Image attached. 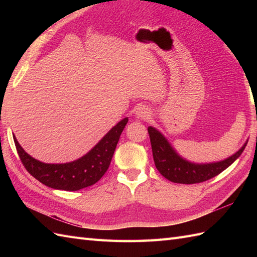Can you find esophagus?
Masks as SVG:
<instances>
[{"instance_id":"obj_1","label":"esophagus","mask_w":257,"mask_h":257,"mask_svg":"<svg viewBox=\"0 0 257 257\" xmlns=\"http://www.w3.org/2000/svg\"><path fill=\"white\" fill-rule=\"evenodd\" d=\"M136 113H137V116H138L139 118H148V117H149L148 109L145 108V107L138 108L137 111H136Z\"/></svg>"}]
</instances>
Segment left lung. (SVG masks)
Masks as SVG:
<instances>
[{
	"mask_svg": "<svg viewBox=\"0 0 257 257\" xmlns=\"http://www.w3.org/2000/svg\"><path fill=\"white\" fill-rule=\"evenodd\" d=\"M148 133L156 168L163 177L174 183H201L216 177L242 155L247 145L245 144L235 155L223 161L207 165H195L182 159L158 130L149 127Z\"/></svg>",
	"mask_w": 257,
	"mask_h": 257,
	"instance_id": "8db88e82",
	"label": "left lung"
}]
</instances>
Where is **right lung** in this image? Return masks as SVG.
Listing matches in <instances>:
<instances>
[{
	"label": "right lung",
	"mask_w": 257,
	"mask_h": 257,
	"mask_svg": "<svg viewBox=\"0 0 257 257\" xmlns=\"http://www.w3.org/2000/svg\"><path fill=\"white\" fill-rule=\"evenodd\" d=\"M127 122L128 118H124L114 125L88 154L78 160L64 165H51L34 159L26 154L16 138H13L20 159L32 177L53 189L77 191L95 184L106 173L120 135Z\"/></svg>",
	"instance_id": "add662e5"
}]
</instances>
